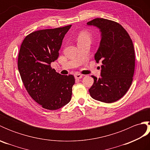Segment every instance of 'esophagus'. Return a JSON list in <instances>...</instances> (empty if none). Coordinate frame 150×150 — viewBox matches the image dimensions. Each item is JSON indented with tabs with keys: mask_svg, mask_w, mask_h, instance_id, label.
<instances>
[{
	"mask_svg": "<svg viewBox=\"0 0 150 150\" xmlns=\"http://www.w3.org/2000/svg\"><path fill=\"white\" fill-rule=\"evenodd\" d=\"M74 76H75V78L76 79H80L82 77V75L79 74V73H75Z\"/></svg>",
	"mask_w": 150,
	"mask_h": 150,
	"instance_id": "obj_1",
	"label": "esophagus"
}]
</instances>
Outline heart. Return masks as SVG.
<instances>
[{
	"label": "heart",
	"mask_w": 150,
	"mask_h": 150,
	"mask_svg": "<svg viewBox=\"0 0 150 150\" xmlns=\"http://www.w3.org/2000/svg\"><path fill=\"white\" fill-rule=\"evenodd\" d=\"M91 39V36L90 33H88V32H82L78 37V41H81V40H90Z\"/></svg>",
	"instance_id": "obj_1"
}]
</instances>
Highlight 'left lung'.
I'll return each mask as SVG.
<instances>
[{
	"label": "left lung",
	"mask_w": 150,
	"mask_h": 150,
	"mask_svg": "<svg viewBox=\"0 0 150 150\" xmlns=\"http://www.w3.org/2000/svg\"><path fill=\"white\" fill-rule=\"evenodd\" d=\"M88 26L98 28L101 40L95 60L101 61L99 78L93 75V84L89 89L95 100L114 103L122 98L131 86L135 69V52L132 40L126 30L116 22L95 18Z\"/></svg>",
	"instance_id": "1"
}]
</instances>
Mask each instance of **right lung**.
I'll list each match as a JSON object with an SVG mask.
<instances>
[{
	"instance_id": "right-lung-1",
	"label": "right lung",
	"mask_w": 150,
	"mask_h": 150,
	"mask_svg": "<svg viewBox=\"0 0 150 150\" xmlns=\"http://www.w3.org/2000/svg\"><path fill=\"white\" fill-rule=\"evenodd\" d=\"M71 27L31 33L19 51L18 69L22 82L31 98L47 110H58L71 100L74 77L60 75L50 66L58 58L62 40Z\"/></svg>"
}]
</instances>
